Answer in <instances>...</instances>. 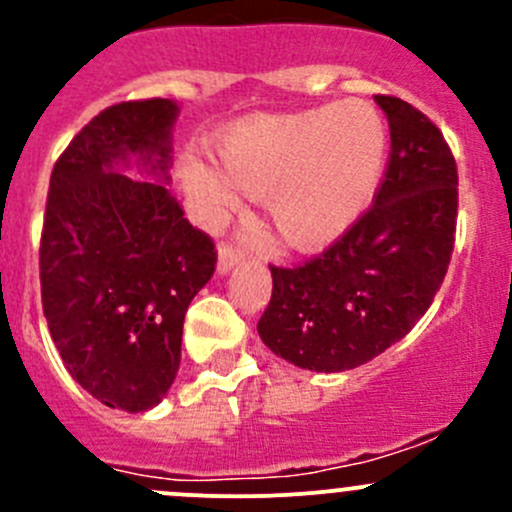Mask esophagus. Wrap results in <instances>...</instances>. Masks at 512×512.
<instances>
[{
    "label": "esophagus",
    "instance_id": "esophagus-1",
    "mask_svg": "<svg viewBox=\"0 0 512 512\" xmlns=\"http://www.w3.org/2000/svg\"><path fill=\"white\" fill-rule=\"evenodd\" d=\"M242 250H237L232 242H220L218 245V272L220 275H227L237 262H242Z\"/></svg>",
    "mask_w": 512,
    "mask_h": 512
}]
</instances>
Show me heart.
<instances>
[{
    "label": "heart",
    "mask_w": 512,
    "mask_h": 512,
    "mask_svg": "<svg viewBox=\"0 0 512 512\" xmlns=\"http://www.w3.org/2000/svg\"><path fill=\"white\" fill-rule=\"evenodd\" d=\"M218 167L185 160L183 183L208 213L235 205V190L265 195L267 220L292 250H322L361 218L379 190L386 126L361 101L242 118L215 141Z\"/></svg>",
    "instance_id": "heart-1"
}]
</instances>
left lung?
I'll return each mask as SVG.
<instances>
[{
	"label": "left lung",
	"instance_id": "left-lung-1",
	"mask_svg": "<svg viewBox=\"0 0 512 512\" xmlns=\"http://www.w3.org/2000/svg\"><path fill=\"white\" fill-rule=\"evenodd\" d=\"M391 151L374 203L322 255L272 270L260 339L289 364L344 371L404 339L443 285L458 218L456 158L436 123L376 96Z\"/></svg>",
	"mask_w": 512,
	"mask_h": 512
}]
</instances>
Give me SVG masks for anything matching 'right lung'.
I'll use <instances>...</instances> for the list:
<instances>
[{
    "instance_id": "right-lung-1",
    "label": "right lung",
    "mask_w": 512,
    "mask_h": 512,
    "mask_svg": "<svg viewBox=\"0 0 512 512\" xmlns=\"http://www.w3.org/2000/svg\"><path fill=\"white\" fill-rule=\"evenodd\" d=\"M178 103L123 101L74 136L49 180L41 304L69 374L128 414L160 404L180 366L188 304L218 252L170 193ZM133 164L153 181L121 174Z\"/></svg>"
}]
</instances>
